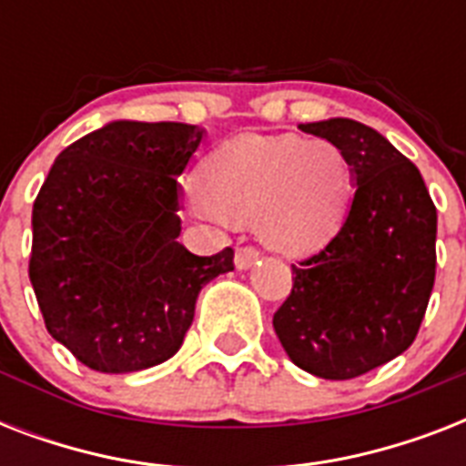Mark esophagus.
I'll list each match as a JSON object with an SVG mask.
<instances>
[{"instance_id":"obj_1","label":"esophagus","mask_w":466,"mask_h":466,"mask_svg":"<svg viewBox=\"0 0 466 466\" xmlns=\"http://www.w3.org/2000/svg\"><path fill=\"white\" fill-rule=\"evenodd\" d=\"M258 258H261V251L256 247H239L237 248V254H234V263H237V268L239 270L251 268Z\"/></svg>"}]
</instances>
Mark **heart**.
Returning a JSON list of instances; mask_svg holds the SVG:
<instances>
[{"mask_svg": "<svg viewBox=\"0 0 466 466\" xmlns=\"http://www.w3.org/2000/svg\"><path fill=\"white\" fill-rule=\"evenodd\" d=\"M353 167L329 140L302 135H241L212 152L193 208L205 218L251 219L280 251L321 247L346 218Z\"/></svg>", "mask_w": 466, "mask_h": 466, "instance_id": "heart-1", "label": "heart"}]
</instances>
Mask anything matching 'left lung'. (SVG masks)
I'll return each mask as SVG.
<instances>
[{
	"label": "left lung",
	"instance_id": "obj_1",
	"mask_svg": "<svg viewBox=\"0 0 466 466\" xmlns=\"http://www.w3.org/2000/svg\"><path fill=\"white\" fill-rule=\"evenodd\" d=\"M350 159L355 193L329 244L292 263V290L273 329L298 368L353 380L411 346L435 283L438 212L423 176L358 120L299 126Z\"/></svg>",
	"mask_w": 466,
	"mask_h": 466
}]
</instances>
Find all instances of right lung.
<instances>
[{
	"mask_svg": "<svg viewBox=\"0 0 466 466\" xmlns=\"http://www.w3.org/2000/svg\"><path fill=\"white\" fill-rule=\"evenodd\" d=\"M186 123L116 120L62 149L33 203L28 278L47 333L98 372H137L181 348L198 292L234 270L229 247L178 244V176L203 140Z\"/></svg>",
	"mask_w": 466,
	"mask_h": 466,
	"instance_id": "1",
	"label": "right lung"
}]
</instances>
